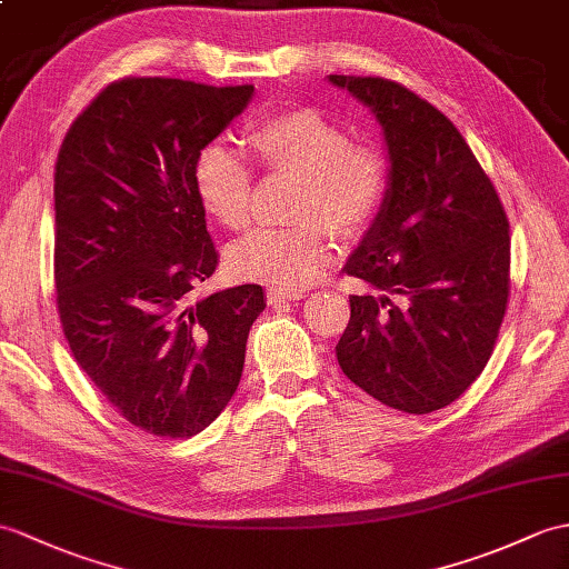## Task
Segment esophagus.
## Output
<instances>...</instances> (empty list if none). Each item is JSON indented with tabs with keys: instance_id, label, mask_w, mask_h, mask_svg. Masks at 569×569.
I'll list each match as a JSON object with an SVG mask.
<instances>
[{
	"instance_id": "esophagus-1",
	"label": "esophagus",
	"mask_w": 569,
	"mask_h": 569,
	"mask_svg": "<svg viewBox=\"0 0 569 569\" xmlns=\"http://www.w3.org/2000/svg\"><path fill=\"white\" fill-rule=\"evenodd\" d=\"M269 302L271 306H281V302H288V300H300L302 298V293H298V290H269Z\"/></svg>"
}]
</instances>
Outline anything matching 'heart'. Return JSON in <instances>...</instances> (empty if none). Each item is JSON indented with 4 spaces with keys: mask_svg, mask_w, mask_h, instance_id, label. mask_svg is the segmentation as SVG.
I'll return each mask as SVG.
<instances>
[{
    "mask_svg": "<svg viewBox=\"0 0 569 569\" xmlns=\"http://www.w3.org/2000/svg\"><path fill=\"white\" fill-rule=\"evenodd\" d=\"M257 162L298 177L296 224L261 228L230 254L232 271L276 290L312 286L332 259L329 228L353 237L373 222L388 191V162L376 144L349 142L345 128L310 106L271 113L247 133ZM252 169L228 144L208 142L193 164L198 201L240 230L252 210Z\"/></svg>",
    "mask_w": 569,
    "mask_h": 569,
    "instance_id": "b5f03b06",
    "label": "heart"
}]
</instances>
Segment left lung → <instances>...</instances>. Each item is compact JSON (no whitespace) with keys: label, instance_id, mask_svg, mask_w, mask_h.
<instances>
[{"label":"left lung","instance_id":"1","mask_svg":"<svg viewBox=\"0 0 569 569\" xmlns=\"http://www.w3.org/2000/svg\"><path fill=\"white\" fill-rule=\"evenodd\" d=\"M373 111L388 191L345 271L351 296L337 345L345 376L407 415L451 405L482 373L509 302V220L458 128L382 77L329 74Z\"/></svg>","mask_w":569,"mask_h":569}]
</instances>
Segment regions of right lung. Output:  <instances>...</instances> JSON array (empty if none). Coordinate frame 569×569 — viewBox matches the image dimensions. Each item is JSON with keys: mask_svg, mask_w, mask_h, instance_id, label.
Listing matches in <instances>:
<instances>
[{"mask_svg": "<svg viewBox=\"0 0 569 569\" xmlns=\"http://www.w3.org/2000/svg\"><path fill=\"white\" fill-rule=\"evenodd\" d=\"M252 84L169 77L111 82L74 118L56 162V290L79 368L130 425L189 439L240 386L257 283L191 302L218 267L196 157Z\"/></svg>", "mask_w": 569, "mask_h": 569, "instance_id": "add662e5", "label": "right lung"}]
</instances>
